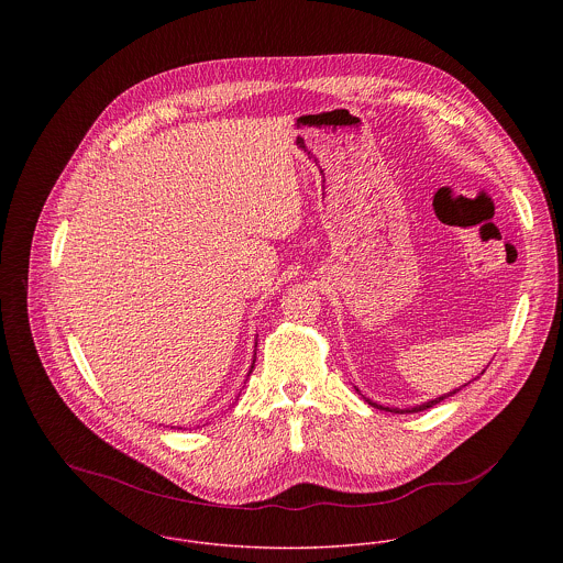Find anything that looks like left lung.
Masks as SVG:
<instances>
[{
  "instance_id": "8db88e82",
  "label": "left lung",
  "mask_w": 563,
  "mask_h": 563,
  "mask_svg": "<svg viewBox=\"0 0 563 563\" xmlns=\"http://www.w3.org/2000/svg\"><path fill=\"white\" fill-rule=\"evenodd\" d=\"M462 388H457V390H453V393H449V395H444V397H438V399H433V401L422 402V405H416V407H409V409H390V407H384V405H377V402L371 401V399H366L368 405H373V407H377V409H386V411H395V413H413V411H422V409H429V407H433V405H438L440 401H444V399H449V397H453L455 393H460Z\"/></svg>"
}]
</instances>
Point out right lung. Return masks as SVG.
Listing matches in <instances>:
<instances>
[{"instance_id": "add662e5", "label": "right lung", "mask_w": 563, "mask_h": 563, "mask_svg": "<svg viewBox=\"0 0 563 563\" xmlns=\"http://www.w3.org/2000/svg\"><path fill=\"white\" fill-rule=\"evenodd\" d=\"M255 346H257V344H255ZM253 362H255V360H253ZM251 371H253V366H251ZM251 371H249V373H251Z\"/></svg>"}]
</instances>
